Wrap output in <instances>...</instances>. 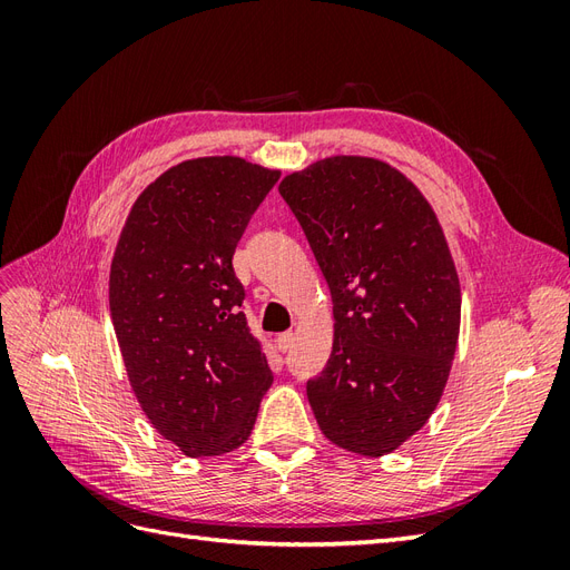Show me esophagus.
<instances>
[{
  "label": "esophagus",
  "mask_w": 570,
  "mask_h": 570,
  "mask_svg": "<svg viewBox=\"0 0 570 570\" xmlns=\"http://www.w3.org/2000/svg\"><path fill=\"white\" fill-rule=\"evenodd\" d=\"M275 344H278L281 352H289L292 344H295V333L287 331V333H281L278 337H275Z\"/></svg>",
  "instance_id": "esophagus-1"
}]
</instances>
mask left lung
<instances>
[{"mask_svg": "<svg viewBox=\"0 0 570 570\" xmlns=\"http://www.w3.org/2000/svg\"><path fill=\"white\" fill-rule=\"evenodd\" d=\"M278 189L333 297V352L308 404L342 450L390 454L435 411L456 352L461 287L440 220L368 157L316 161Z\"/></svg>", "mask_w": 570, "mask_h": 570, "instance_id": "obj_1", "label": "left lung"}]
</instances>
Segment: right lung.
Instances as JSON below:
<instances>
[{"mask_svg": "<svg viewBox=\"0 0 570 570\" xmlns=\"http://www.w3.org/2000/svg\"><path fill=\"white\" fill-rule=\"evenodd\" d=\"M278 178L239 157L189 159L147 185L120 230L109 275L118 347L145 416L185 456L237 450L273 383L233 254Z\"/></svg>", "mask_w": 570, "mask_h": 570, "instance_id": "add662e5", "label": "right lung"}]
</instances>
